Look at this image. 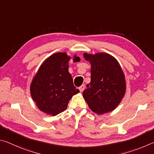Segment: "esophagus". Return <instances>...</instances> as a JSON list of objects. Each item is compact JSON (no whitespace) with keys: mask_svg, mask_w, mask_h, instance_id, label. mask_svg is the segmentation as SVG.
Returning a JSON list of instances; mask_svg holds the SVG:
<instances>
[{"mask_svg":"<svg viewBox=\"0 0 154 154\" xmlns=\"http://www.w3.org/2000/svg\"><path fill=\"white\" fill-rule=\"evenodd\" d=\"M85 86L84 85H82L80 86V87L79 88L80 92H81V93H82V92H83V91L85 90Z\"/></svg>","mask_w":154,"mask_h":154,"instance_id":"obj_1","label":"esophagus"}]
</instances>
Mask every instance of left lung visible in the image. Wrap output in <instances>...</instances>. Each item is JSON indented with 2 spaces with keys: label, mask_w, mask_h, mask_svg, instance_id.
I'll list each match as a JSON object with an SVG mask.
<instances>
[{
  "label": "left lung",
  "mask_w": 154,
  "mask_h": 154,
  "mask_svg": "<svg viewBox=\"0 0 154 154\" xmlns=\"http://www.w3.org/2000/svg\"><path fill=\"white\" fill-rule=\"evenodd\" d=\"M91 65V82L83 91L88 107L97 114L112 112L122 101L126 92V81L119 63L107 53H84Z\"/></svg>",
  "instance_id": "obj_1"
}]
</instances>
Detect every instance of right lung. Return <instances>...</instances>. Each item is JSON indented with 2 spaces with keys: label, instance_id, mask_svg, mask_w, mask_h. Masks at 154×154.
Returning <instances> with one entry per match:
<instances>
[{
  "label": "right lung",
  "instance_id": "right-lung-1",
  "mask_svg": "<svg viewBox=\"0 0 154 154\" xmlns=\"http://www.w3.org/2000/svg\"><path fill=\"white\" fill-rule=\"evenodd\" d=\"M70 57L56 53L43 62L30 85L32 98L40 111L54 116L66 109L73 95L79 93L68 72ZM74 55V62L79 61Z\"/></svg>",
  "mask_w": 154,
  "mask_h": 154
}]
</instances>
